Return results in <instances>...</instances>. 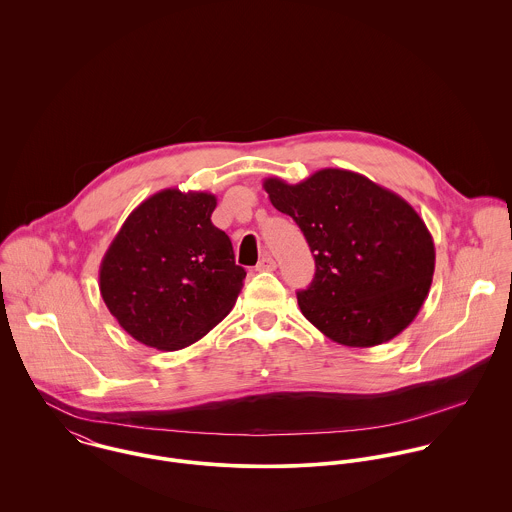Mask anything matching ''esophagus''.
Masks as SVG:
<instances>
[{
  "mask_svg": "<svg viewBox=\"0 0 512 512\" xmlns=\"http://www.w3.org/2000/svg\"><path fill=\"white\" fill-rule=\"evenodd\" d=\"M258 272H274L276 270V260L272 256H264L258 266H256Z\"/></svg>",
  "mask_w": 512,
  "mask_h": 512,
  "instance_id": "34e87169",
  "label": "esophagus"
}]
</instances>
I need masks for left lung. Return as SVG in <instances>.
Listing matches in <instances>:
<instances>
[{
	"mask_svg": "<svg viewBox=\"0 0 512 512\" xmlns=\"http://www.w3.org/2000/svg\"><path fill=\"white\" fill-rule=\"evenodd\" d=\"M264 189L311 248L315 278L297 303L325 337L365 349L414 321L432 286L436 248L412 205L361 173L331 167L297 185L268 177Z\"/></svg>",
	"mask_w": 512,
	"mask_h": 512,
	"instance_id": "8db88e82",
	"label": "left lung"
}]
</instances>
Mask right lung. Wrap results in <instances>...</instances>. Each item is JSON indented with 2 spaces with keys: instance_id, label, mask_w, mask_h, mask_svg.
I'll return each mask as SVG.
<instances>
[{
  "instance_id": "1",
  "label": "right lung",
  "mask_w": 512,
  "mask_h": 512,
  "mask_svg": "<svg viewBox=\"0 0 512 512\" xmlns=\"http://www.w3.org/2000/svg\"><path fill=\"white\" fill-rule=\"evenodd\" d=\"M217 197L163 189L136 207L100 264V295L120 327L159 351L205 337L236 303L246 272L211 222Z\"/></svg>"
}]
</instances>
